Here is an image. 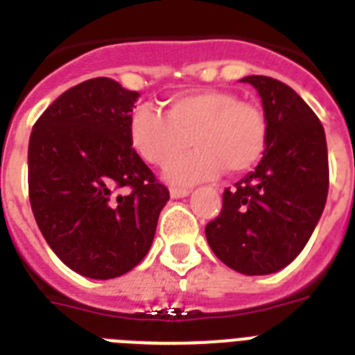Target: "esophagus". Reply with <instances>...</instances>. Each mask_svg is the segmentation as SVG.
<instances>
[{"label": "esophagus", "mask_w": 355, "mask_h": 355, "mask_svg": "<svg viewBox=\"0 0 355 355\" xmlns=\"http://www.w3.org/2000/svg\"><path fill=\"white\" fill-rule=\"evenodd\" d=\"M189 189L188 188H171V197L173 199H182V197H188Z\"/></svg>", "instance_id": "esophagus-1"}]
</instances>
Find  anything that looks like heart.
Segmentation results:
<instances>
[{
  "label": "heart",
  "instance_id": "1",
  "mask_svg": "<svg viewBox=\"0 0 355 355\" xmlns=\"http://www.w3.org/2000/svg\"><path fill=\"white\" fill-rule=\"evenodd\" d=\"M132 149L153 166H166L173 182H197L227 169L239 175L263 158L269 144V119L256 101L239 99L228 90H199L169 99L166 112L141 105L128 118Z\"/></svg>",
  "mask_w": 355,
  "mask_h": 355
}]
</instances>
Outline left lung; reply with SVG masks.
<instances>
[{"mask_svg":"<svg viewBox=\"0 0 355 355\" xmlns=\"http://www.w3.org/2000/svg\"><path fill=\"white\" fill-rule=\"evenodd\" d=\"M258 90L269 144L254 171L227 188L221 214L206 225L211 250L243 275H270L302 252L324 210L330 169L322 123L282 80L241 79Z\"/></svg>","mask_w":355,"mask_h":355,"instance_id":"1","label":"left lung"}]
</instances>
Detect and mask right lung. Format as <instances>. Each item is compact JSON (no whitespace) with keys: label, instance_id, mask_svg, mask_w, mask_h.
<instances>
[{"label":"right lung","instance_id":"add662e5","mask_svg":"<svg viewBox=\"0 0 355 355\" xmlns=\"http://www.w3.org/2000/svg\"><path fill=\"white\" fill-rule=\"evenodd\" d=\"M138 92L108 77L69 88L29 138V200L36 225L69 269L108 280L149 252L169 189L132 149Z\"/></svg>","mask_w":355,"mask_h":355}]
</instances>
